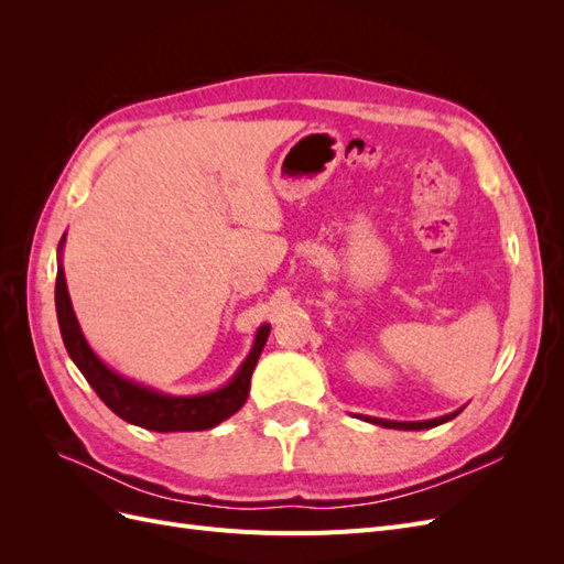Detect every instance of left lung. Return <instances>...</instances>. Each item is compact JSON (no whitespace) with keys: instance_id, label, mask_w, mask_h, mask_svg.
<instances>
[{"instance_id":"left-lung-1","label":"left lung","mask_w":564,"mask_h":564,"mask_svg":"<svg viewBox=\"0 0 564 564\" xmlns=\"http://www.w3.org/2000/svg\"><path fill=\"white\" fill-rule=\"evenodd\" d=\"M464 409H458V412H452V414H445L440 419H431V421H386V419H371V416H362L365 421L369 423H377V425H383V429H398V431H423V429H435V425L440 423H447L452 421L454 416H458Z\"/></svg>"}]
</instances>
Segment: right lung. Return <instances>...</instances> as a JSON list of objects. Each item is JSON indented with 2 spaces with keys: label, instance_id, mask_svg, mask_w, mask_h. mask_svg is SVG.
Returning <instances> with one entry per match:
<instances>
[{
  "label": "right lung",
  "instance_id": "add662e5",
  "mask_svg": "<svg viewBox=\"0 0 564 564\" xmlns=\"http://www.w3.org/2000/svg\"><path fill=\"white\" fill-rule=\"evenodd\" d=\"M63 242L65 237L58 245V253L63 249ZM56 315L65 350L73 357L77 369L84 373V379H87L89 386L96 390V395L104 400L119 419L158 433L209 431L220 421L230 419L235 412H240L249 395L251 373L256 369V362H259L261 350L270 334V324H263V327L256 332L251 352L247 355V360L237 369L228 386L214 392H204V395L178 398L164 395L160 390H152L148 386L119 377V373H115L108 365L98 360V355L89 348L75 317L70 294H67L61 256L56 275Z\"/></svg>",
  "mask_w": 564,
  "mask_h": 564
}]
</instances>
